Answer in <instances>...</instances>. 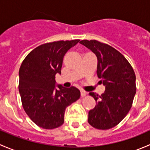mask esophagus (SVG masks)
Returning a JSON list of instances; mask_svg holds the SVG:
<instances>
[{
    "instance_id": "obj_1",
    "label": "esophagus",
    "mask_w": 150,
    "mask_h": 150,
    "mask_svg": "<svg viewBox=\"0 0 150 150\" xmlns=\"http://www.w3.org/2000/svg\"><path fill=\"white\" fill-rule=\"evenodd\" d=\"M86 91L81 90V97H84V96H86Z\"/></svg>"
}]
</instances>
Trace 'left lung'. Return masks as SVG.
Instances as JSON below:
<instances>
[{"instance_id":"left-lung-1","label":"left lung","mask_w":150,"mask_h":150,"mask_svg":"<svg viewBox=\"0 0 150 150\" xmlns=\"http://www.w3.org/2000/svg\"><path fill=\"white\" fill-rule=\"evenodd\" d=\"M80 43L96 54V73L105 86L101 96L89 93L96 105L88 112V122L96 129H110L122 121L132 107L137 91L135 72L121 53L110 45L96 40Z\"/></svg>"}]
</instances>
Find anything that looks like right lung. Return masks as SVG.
<instances>
[{
    "instance_id": "1",
    "label": "right lung",
    "mask_w": 150,
    "mask_h": 150,
    "mask_svg": "<svg viewBox=\"0 0 150 150\" xmlns=\"http://www.w3.org/2000/svg\"><path fill=\"white\" fill-rule=\"evenodd\" d=\"M80 40H59L38 46L28 54L19 68V91L22 107L34 123L54 129L64 123L67 107L79 99L75 87L55 88V76L61 74L67 51Z\"/></svg>"
}]
</instances>
